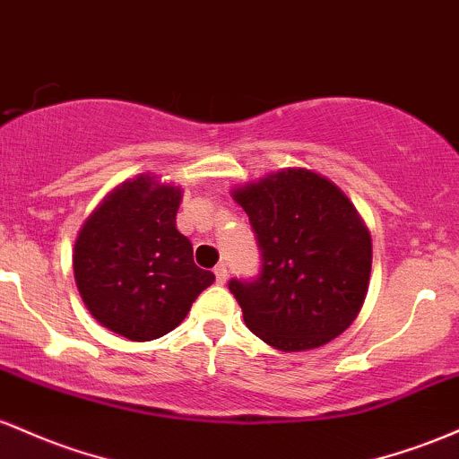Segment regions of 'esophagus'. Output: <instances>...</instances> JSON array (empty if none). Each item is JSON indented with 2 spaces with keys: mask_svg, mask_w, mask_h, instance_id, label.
Returning <instances> with one entry per match:
<instances>
[{
  "mask_svg": "<svg viewBox=\"0 0 459 459\" xmlns=\"http://www.w3.org/2000/svg\"><path fill=\"white\" fill-rule=\"evenodd\" d=\"M214 277H216V281H219V284H225V280H228V264H223V262H221V264H216L214 266Z\"/></svg>",
  "mask_w": 459,
  "mask_h": 459,
  "instance_id": "obj_1",
  "label": "esophagus"
}]
</instances>
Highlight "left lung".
Instances as JSON below:
<instances>
[{"mask_svg": "<svg viewBox=\"0 0 459 459\" xmlns=\"http://www.w3.org/2000/svg\"><path fill=\"white\" fill-rule=\"evenodd\" d=\"M249 216L260 273L230 280L247 327L280 351H306L341 336L367 297L368 230L338 186L288 169L236 190Z\"/></svg>", "mask_w": 459, "mask_h": 459, "instance_id": "obj_1", "label": "left lung"}]
</instances>
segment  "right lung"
<instances>
[{"label":"right lung","instance_id":"1","mask_svg":"<svg viewBox=\"0 0 459 459\" xmlns=\"http://www.w3.org/2000/svg\"><path fill=\"white\" fill-rule=\"evenodd\" d=\"M179 199V188L141 175L108 195L75 240L77 290L92 316L127 341L171 332L214 281L175 228Z\"/></svg>","mask_w":459,"mask_h":459}]
</instances>
